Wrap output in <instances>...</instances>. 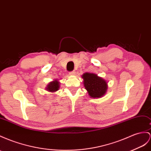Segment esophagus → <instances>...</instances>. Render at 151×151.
Listing matches in <instances>:
<instances>
[{"instance_id": "34e87169", "label": "esophagus", "mask_w": 151, "mask_h": 151, "mask_svg": "<svg viewBox=\"0 0 151 151\" xmlns=\"http://www.w3.org/2000/svg\"><path fill=\"white\" fill-rule=\"evenodd\" d=\"M75 73H76V72L75 71H71L70 73H69V75H75Z\"/></svg>"}]
</instances>
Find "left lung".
I'll return each mask as SVG.
<instances>
[{
  "label": "left lung",
  "mask_w": 151,
  "mask_h": 151,
  "mask_svg": "<svg viewBox=\"0 0 151 151\" xmlns=\"http://www.w3.org/2000/svg\"><path fill=\"white\" fill-rule=\"evenodd\" d=\"M84 87L91 98H101L108 90V82L95 73H86L82 75Z\"/></svg>",
  "instance_id": "1"
}]
</instances>
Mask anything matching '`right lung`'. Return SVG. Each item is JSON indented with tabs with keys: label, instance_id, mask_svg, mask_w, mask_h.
<instances>
[{
	"label": "right lung",
	"instance_id": "add662e5",
	"mask_svg": "<svg viewBox=\"0 0 151 151\" xmlns=\"http://www.w3.org/2000/svg\"><path fill=\"white\" fill-rule=\"evenodd\" d=\"M59 88H60L59 80L55 79L52 81V82H50L47 86H46L45 89L46 91H47L50 92H52V93H53V92H55L56 91L59 90Z\"/></svg>",
	"mask_w": 151,
	"mask_h": 151
}]
</instances>
